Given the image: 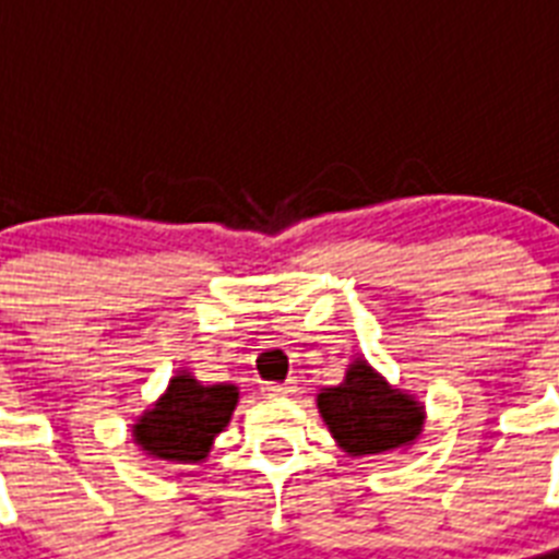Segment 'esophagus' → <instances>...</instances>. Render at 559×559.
Segmentation results:
<instances>
[{
  "instance_id": "esophagus-1",
  "label": "esophagus",
  "mask_w": 559,
  "mask_h": 559,
  "mask_svg": "<svg viewBox=\"0 0 559 559\" xmlns=\"http://www.w3.org/2000/svg\"><path fill=\"white\" fill-rule=\"evenodd\" d=\"M296 391V382H266L263 385V394H270V397H289Z\"/></svg>"
}]
</instances>
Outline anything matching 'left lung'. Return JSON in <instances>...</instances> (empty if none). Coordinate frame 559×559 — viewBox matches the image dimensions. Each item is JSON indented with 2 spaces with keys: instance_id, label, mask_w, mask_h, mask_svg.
<instances>
[{
  "instance_id": "obj_1",
  "label": "left lung",
  "mask_w": 559,
  "mask_h": 559,
  "mask_svg": "<svg viewBox=\"0 0 559 559\" xmlns=\"http://www.w3.org/2000/svg\"><path fill=\"white\" fill-rule=\"evenodd\" d=\"M316 406L336 447L354 459L403 452L424 435V403L391 385L362 357L350 362L340 385L319 389Z\"/></svg>"
}]
</instances>
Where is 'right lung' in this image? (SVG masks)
<instances>
[{
    "label": "right lung",
    "mask_w": 559,
    "mask_h": 559,
    "mask_svg": "<svg viewBox=\"0 0 559 559\" xmlns=\"http://www.w3.org/2000/svg\"><path fill=\"white\" fill-rule=\"evenodd\" d=\"M240 389L235 382L205 385L188 368L168 380V389L130 424V435L139 450L165 464H200L209 459L235 415Z\"/></svg>",
    "instance_id": "obj_1"
}]
</instances>
